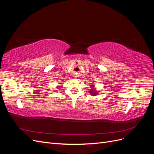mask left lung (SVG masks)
<instances>
[{"label":"left lung","instance_id":"8db88e82","mask_svg":"<svg viewBox=\"0 0 154 154\" xmlns=\"http://www.w3.org/2000/svg\"><path fill=\"white\" fill-rule=\"evenodd\" d=\"M92 86H93V85ZM92 87L91 90H89V93H90V94H91L92 96H96L97 94V91L96 89H94Z\"/></svg>","mask_w":154,"mask_h":154}]
</instances>
